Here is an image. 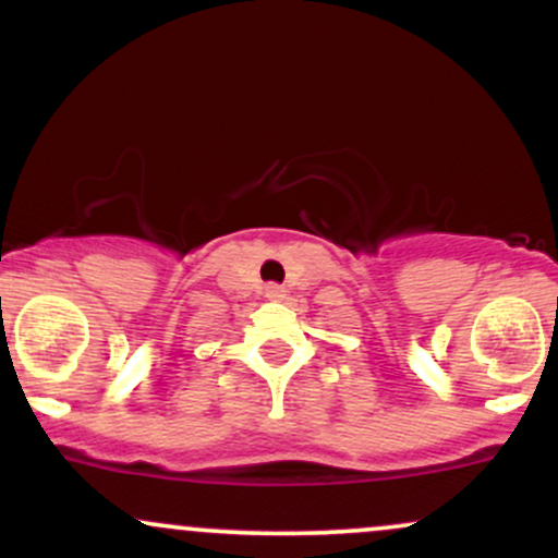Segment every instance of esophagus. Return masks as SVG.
<instances>
[{"label":"esophagus","mask_w":558,"mask_h":558,"mask_svg":"<svg viewBox=\"0 0 558 558\" xmlns=\"http://www.w3.org/2000/svg\"><path fill=\"white\" fill-rule=\"evenodd\" d=\"M286 296V291H283V286H278V283H270V286H265V299H270V301H280Z\"/></svg>","instance_id":"34e87169"}]
</instances>
